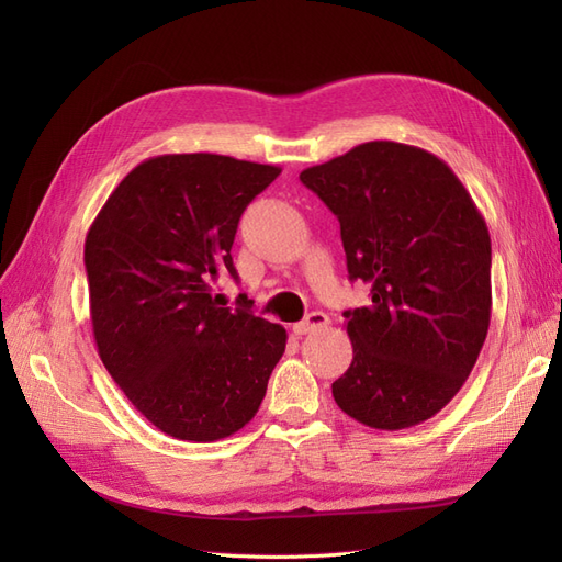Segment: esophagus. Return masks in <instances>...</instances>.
Masks as SVG:
<instances>
[{
    "instance_id": "34e87169",
    "label": "esophagus",
    "mask_w": 562,
    "mask_h": 562,
    "mask_svg": "<svg viewBox=\"0 0 562 562\" xmlns=\"http://www.w3.org/2000/svg\"><path fill=\"white\" fill-rule=\"evenodd\" d=\"M328 316L323 314V312H312V314H307L304 316L300 323H295L293 326V333L297 335V337H302V335H307V333H312V330H318V328H326L328 326Z\"/></svg>"
}]
</instances>
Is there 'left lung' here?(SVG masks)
<instances>
[{"mask_svg": "<svg viewBox=\"0 0 562 562\" xmlns=\"http://www.w3.org/2000/svg\"><path fill=\"white\" fill-rule=\"evenodd\" d=\"M339 220L351 281L353 359L333 398L396 431L434 417L467 382L490 328L492 248L464 184L427 149L372 140L300 173Z\"/></svg>", "mask_w": 562, "mask_h": 562, "instance_id": "obj_1", "label": "left lung"}]
</instances>
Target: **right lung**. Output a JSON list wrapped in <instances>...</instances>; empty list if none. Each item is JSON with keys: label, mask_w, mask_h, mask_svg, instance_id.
<instances>
[{"label": "right lung", "mask_w": 562, "mask_h": 562, "mask_svg": "<svg viewBox=\"0 0 562 562\" xmlns=\"http://www.w3.org/2000/svg\"><path fill=\"white\" fill-rule=\"evenodd\" d=\"M279 166L209 155H161L116 184L83 244L100 361L135 411L168 436L227 438L258 413L285 351L279 323L215 281L232 262L248 203Z\"/></svg>", "instance_id": "add662e5"}]
</instances>
